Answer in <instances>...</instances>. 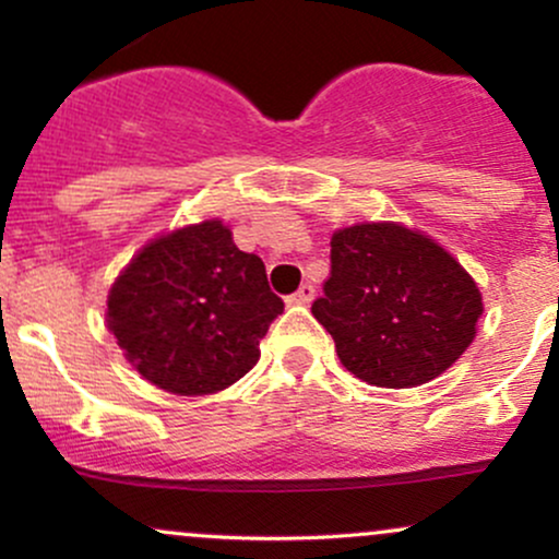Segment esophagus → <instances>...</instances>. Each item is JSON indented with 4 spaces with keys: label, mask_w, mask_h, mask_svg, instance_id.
<instances>
[{
    "label": "esophagus",
    "mask_w": 559,
    "mask_h": 559,
    "mask_svg": "<svg viewBox=\"0 0 559 559\" xmlns=\"http://www.w3.org/2000/svg\"><path fill=\"white\" fill-rule=\"evenodd\" d=\"M312 299H316V286L312 284H301L292 297H286L288 305H310Z\"/></svg>",
    "instance_id": "34e87169"
}]
</instances>
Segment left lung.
Listing matches in <instances>:
<instances>
[{"mask_svg": "<svg viewBox=\"0 0 559 559\" xmlns=\"http://www.w3.org/2000/svg\"><path fill=\"white\" fill-rule=\"evenodd\" d=\"M480 312L476 281L460 262L396 223L336 230L331 275L312 305L344 368L383 389L444 373L471 346Z\"/></svg>", "mask_w": 559, "mask_h": 559, "instance_id": "1", "label": "left lung"}]
</instances>
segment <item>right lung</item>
<instances>
[{
	"instance_id": "1",
	"label": "right lung",
	"mask_w": 559,
	"mask_h": 559,
	"mask_svg": "<svg viewBox=\"0 0 559 559\" xmlns=\"http://www.w3.org/2000/svg\"><path fill=\"white\" fill-rule=\"evenodd\" d=\"M284 299L258 254L221 221L159 236L131 260L107 297V325L128 362L181 396L213 394L247 376Z\"/></svg>"
}]
</instances>
